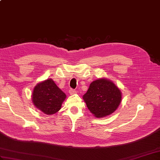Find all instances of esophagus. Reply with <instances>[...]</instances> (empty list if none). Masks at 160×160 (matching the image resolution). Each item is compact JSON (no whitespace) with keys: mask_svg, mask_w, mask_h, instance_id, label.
Here are the masks:
<instances>
[{"mask_svg":"<svg viewBox=\"0 0 160 160\" xmlns=\"http://www.w3.org/2000/svg\"><path fill=\"white\" fill-rule=\"evenodd\" d=\"M69 92L70 95H74V94L76 93V91L74 90V89H70L69 91Z\"/></svg>","mask_w":160,"mask_h":160,"instance_id":"34e87169","label":"esophagus"}]
</instances>
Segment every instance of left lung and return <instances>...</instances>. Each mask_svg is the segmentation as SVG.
<instances>
[{
    "label": "left lung",
    "mask_w": 160,
    "mask_h": 160,
    "mask_svg": "<svg viewBox=\"0 0 160 160\" xmlns=\"http://www.w3.org/2000/svg\"><path fill=\"white\" fill-rule=\"evenodd\" d=\"M82 98L95 117L104 118L118 108L122 101V92L113 81L101 78L90 84Z\"/></svg>",
    "instance_id": "obj_1"
}]
</instances>
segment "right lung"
I'll return each instance as SVG.
<instances>
[{"mask_svg":"<svg viewBox=\"0 0 160 160\" xmlns=\"http://www.w3.org/2000/svg\"><path fill=\"white\" fill-rule=\"evenodd\" d=\"M66 97V94L49 78L36 84L33 88L32 100L38 110L51 115L60 109Z\"/></svg>","mask_w":160,"mask_h":160,"instance_id":"add662e5","label":"right lung"}]
</instances>
